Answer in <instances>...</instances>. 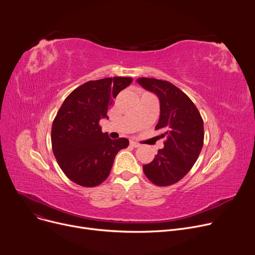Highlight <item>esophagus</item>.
<instances>
[{"mask_svg":"<svg viewBox=\"0 0 255 255\" xmlns=\"http://www.w3.org/2000/svg\"><path fill=\"white\" fill-rule=\"evenodd\" d=\"M130 145L131 146H133V147H139L140 146V144L139 143H138V142H136V141H130Z\"/></svg>","mask_w":255,"mask_h":255,"instance_id":"1","label":"esophagus"}]
</instances>
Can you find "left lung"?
Wrapping results in <instances>:
<instances>
[{"label":"left lung","mask_w":255,"mask_h":255,"mask_svg":"<svg viewBox=\"0 0 255 255\" xmlns=\"http://www.w3.org/2000/svg\"><path fill=\"white\" fill-rule=\"evenodd\" d=\"M137 82L158 97L160 116L155 130L166 138L165 147L143 166V172L154 185L170 186L186 176L197 160L203 146V120L188 96L171 82L146 77Z\"/></svg>","instance_id":"1"}]
</instances>
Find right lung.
<instances>
[{
  "label": "right lung",
  "instance_id": "1",
  "mask_svg": "<svg viewBox=\"0 0 255 255\" xmlns=\"http://www.w3.org/2000/svg\"><path fill=\"white\" fill-rule=\"evenodd\" d=\"M131 77L87 81L69 95L52 125V148L64 174L83 187H96L110 175L119 150L129 145L127 138L111 139L102 132L100 120Z\"/></svg>",
  "mask_w": 255,
  "mask_h": 255
}]
</instances>
